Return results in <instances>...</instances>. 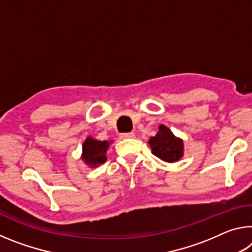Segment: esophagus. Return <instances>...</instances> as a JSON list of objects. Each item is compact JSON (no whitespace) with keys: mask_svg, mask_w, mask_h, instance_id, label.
Listing matches in <instances>:
<instances>
[{"mask_svg":"<svg viewBox=\"0 0 252 252\" xmlns=\"http://www.w3.org/2000/svg\"><path fill=\"white\" fill-rule=\"evenodd\" d=\"M132 138H134L133 132H126V133L120 134V139H132Z\"/></svg>","mask_w":252,"mask_h":252,"instance_id":"obj_1","label":"esophagus"}]
</instances>
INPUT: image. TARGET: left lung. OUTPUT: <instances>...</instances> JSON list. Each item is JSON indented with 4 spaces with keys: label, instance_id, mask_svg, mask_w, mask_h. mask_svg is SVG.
<instances>
[{
    "label": "left lung",
    "instance_id": "left-lung-1",
    "mask_svg": "<svg viewBox=\"0 0 252 252\" xmlns=\"http://www.w3.org/2000/svg\"><path fill=\"white\" fill-rule=\"evenodd\" d=\"M152 155L165 162H176L183 155L182 140L178 139L167 126H160L157 135L149 140Z\"/></svg>",
    "mask_w": 252,
    "mask_h": 252
}]
</instances>
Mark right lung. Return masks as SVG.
I'll use <instances>...</instances> for the list:
<instances>
[{"label": "right lung", "instance_id": "add662e5", "mask_svg": "<svg viewBox=\"0 0 252 252\" xmlns=\"http://www.w3.org/2000/svg\"><path fill=\"white\" fill-rule=\"evenodd\" d=\"M109 142L97 141L92 138H88L83 143V156L82 159L89 165H95L104 163L106 160L105 153L108 150Z\"/></svg>", "mask_w": 252, "mask_h": 252}]
</instances>
